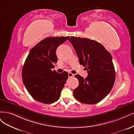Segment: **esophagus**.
<instances>
[{
	"mask_svg": "<svg viewBox=\"0 0 134 134\" xmlns=\"http://www.w3.org/2000/svg\"><path fill=\"white\" fill-rule=\"evenodd\" d=\"M68 77H74L75 76L74 74H72V73L71 72H69L68 73Z\"/></svg>",
	"mask_w": 134,
	"mask_h": 134,
	"instance_id": "1",
	"label": "esophagus"
}]
</instances>
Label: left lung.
<instances>
[{"label":"left lung","instance_id":"left-lung-1","mask_svg":"<svg viewBox=\"0 0 134 134\" xmlns=\"http://www.w3.org/2000/svg\"><path fill=\"white\" fill-rule=\"evenodd\" d=\"M75 49L80 64L87 69L86 79L75 77L79 85L73 90L77 100L85 104H94L104 98L113 88L115 71L111 54L98 42L88 38L71 37L68 39Z\"/></svg>","mask_w":134,"mask_h":134}]
</instances>
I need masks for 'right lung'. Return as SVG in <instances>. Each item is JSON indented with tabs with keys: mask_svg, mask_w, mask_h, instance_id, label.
Segmentation results:
<instances>
[{
	"mask_svg": "<svg viewBox=\"0 0 134 134\" xmlns=\"http://www.w3.org/2000/svg\"><path fill=\"white\" fill-rule=\"evenodd\" d=\"M69 37H47L30 51L22 69L24 86L31 96L39 102L54 103L60 97L68 79L66 71L58 73L53 63L57 62L56 49Z\"/></svg>",
	"mask_w": 134,
	"mask_h": 134,
	"instance_id": "right-lung-1",
	"label": "right lung"
}]
</instances>
